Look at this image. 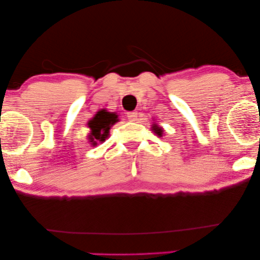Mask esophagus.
I'll return each mask as SVG.
<instances>
[{"label": "esophagus", "mask_w": 260, "mask_h": 260, "mask_svg": "<svg viewBox=\"0 0 260 260\" xmlns=\"http://www.w3.org/2000/svg\"><path fill=\"white\" fill-rule=\"evenodd\" d=\"M137 112H129L126 113V117L129 121H136L137 120Z\"/></svg>", "instance_id": "obj_1"}]
</instances>
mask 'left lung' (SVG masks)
Here are the masks:
<instances>
[{
    "label": "left lung",
    "mask_w": 260,
    "mask_h": 260,
    "mask_svg": "<svg viewBox=\"0 0 260 260\" xmlns=\"http://www.w3.org/2000/svg\"><path fill=\"white\" fill-rule=\"evenodd\" d=\"M152 130L154 131V133L158 135V136H160V137H162V134H164V130L161 129V127L159 126V125H156L155 123H153L152 124Z\"/></svg>",
    "instance_id": "obj_1"
}]
</instances>
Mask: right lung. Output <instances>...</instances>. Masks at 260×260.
<instances>
[{
  "label": "right lung",
  "mask_w": 260,
  "mask_h": 260,
  "mask_svg": "<svg viewBox=\"0 0 260 260\" xmlns=\"http://www.w3.org/2000/svg\"><path fill=\"white\" fill-rule=\"evenodd\" d=\"M116 113L107 112L106 109H101L98 112L92 120L88 121V127L91 129V134L88 135V139L93 146H95L99 142H105L109 136V130L117 120Z\"/></svg>",
  "instance_id": "obj_1"
}]
</instances>
